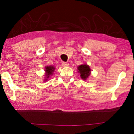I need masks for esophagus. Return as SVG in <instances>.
<instances>
[{
	"mask_svg": "<svg viewBox=\"0 0 134 134\" xmlns=\"http://www.w3.org/2000/svg\"><path fill=\"white\" fill-rule=\"evenodd\" d=\"M62 66L64 67H68L69 66V63H66V62H63V63H62Z\"/></svg>",
	"mask_w": 134,
	"mask_h": 134,
	"instance_id": "34e87169",
	"label": "esophagus"
}]
</instances>
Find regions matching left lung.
<instances>
[{
  "instance_id": "left-lung-1",
  "label": "left lung",
  "mask_w": 134,
  "mask_h": 134,
  "mask_svg": "<svg viewBox=\"0 0 134 134\" xmlns=\"http://www.w3.org/2000/svg\"><path fill=\"white\" fill-rule=\"evenodd\" d=\"M77 69L78 72L80 74V77L83 80H87L91 74L90 68L86 64L79 66Z\"/></svg>"
}]
</instances>
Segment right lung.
<instances>
[{
	"mask_svg": "<svg viewBox=\"0 0 134 134\" xmlns=\"http://www.w3.org/2000/svg\"><path fill=\"white\" fill-rule=\"evenodd\" d=\"M55 70V68L53 66H46L45 67V71L46 74L44 77L46 78L44 79V81H46L48 79V78L50 77L51 75H52L53 72Z\"/></svg>",
	"mask_w": 134,
	"mask_h": 134,
	"instance_id": "add662e5",
	"label": "right lung"
}]
</instances>
